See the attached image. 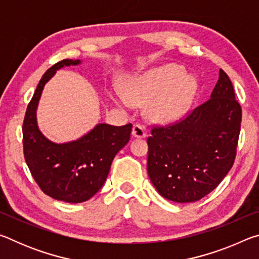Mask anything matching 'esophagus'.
<instances>
[{
    "label": "esophagus",
    "mask_w": 259,
    "mask_h": 259,
    "mask_svg": "<svg viewBox=\"0 0 259 259\" xmlns=\"http://www.w3.org/2000/svg\"><path fill=\"white\" fill-rule=\"evenodd\" d=\"M133 136L136 138L146 137V128L143 124L136 123L133 128Z\"/></svg>",
    "instance_id": "esophagus-1"
}]
</instances>
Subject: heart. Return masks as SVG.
<instances>
[{"label": "heart", "mask_w": 259, "mask_h": 259, "mask_svg": "<svg viewBox=\"0 0 259 259\" xmlns=\"http://www.w3.org/2000/svg\"><path fill=\"white\" fill-rule=\"evenodd\" d=\"M193 78L184 76V71L177 66H165L147 75L130 81L125 95L115 90L114 98L119 104L128 106L146 104L157 98L148 107L152 119L169 121L185 111L195 91Z\"/></svg>", "instance_id": "b5f03b06"}]
</instances>
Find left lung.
<instances>
[{
    "instance_id": "obj_1",
    "label": "left lung",
    "mask_w": 259,
    "mask_h": 259,
    "mask_svg": "<svg viewBox=\"0 0 259 259\" xmlns=\"http://www.w3.org/2000/svg\"><path fill=\"white\" fill-rule=\"evenodd\" d=\"M242 109L227 74L219 69L211 98L166 125H152L147 172L157 192L174 202L202 199L234 163Z\"/></svg>"
}]
</instances>
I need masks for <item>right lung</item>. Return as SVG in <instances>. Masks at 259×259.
<instances>
[{"label": "right lung", "mask_w": 259, "mask_h": 259, "mask_svg": "<svg viewBox=\"0 0 259 259\" xmlns=\"http://www.w3.org/2000/svg\"><path fill=\"white\" fill-rule=\"evenodd\" d=\"M80 64L64 59L42 76L30 100L23 123L24 156L34 181L43 193L56 200L80 203L103 187L116 153L130 139L133 124L115 126L100 123L89 134L66 144H55L43 136L36 124V111L43 87L57 69Z\"/></svg>", "instance_id": "right-lung-1"}]
</instances>
